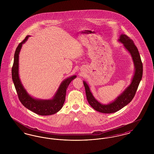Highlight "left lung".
Segmentation results:
<instances>
[{
    "label": "left lung",
    "instance_id": "1",
    "mask_svg": "<svg viewBox=\"0 0 154 154\" xmlns=\"http://www.w3.org/2000/svg\"><path fill=\"white\" fill-rule=\"evenodd\" d=\"M118 41L123 44L125 50L130 54L132 57L134 72L131 84L114 100L107 104H102L96 99L88 84L86 81H83L89 104L94 110L102 113L110 114L117 112L131 102L135 95L143 76L142 62L138 49L132 40L125 34H121Z\"/></svg>",
    "mask_w": 154,
    "mask_h": 154
}]
</instances>
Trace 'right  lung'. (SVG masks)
Masks as SVG:
<instances>
[{"instance_id": "1", "label": "right lung", "mask_w": 154, "mask_h": 154, "mask_svg": "<svg viewBox=\"0 0 154 154\" xmlns=\"http://www.w3.org/2000/svg\"><path fill=\"white\" fill-rule=\"evenodd\" d=\"M30 36V35H28L26 37L16 48L11 70L13 81L19 99L26 108L40 116L52 115L62 108L65 100L66 89L71 81L77 77V75H72L62 81L52 99H41L30 95L24 88L19 75V54L22 44L28 40Z\"/></svg>"}]
</instances>
